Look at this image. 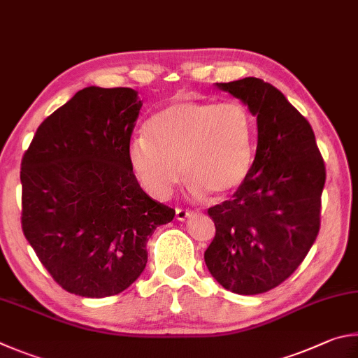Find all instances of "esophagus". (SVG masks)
<instances>
[{"mask_svg":"<svg viewBox=\"0 0 358 358\" xmlns=\"http://www.w3.org/2000/svg\"><path fill=\"white\" fill-rule=\"evenodd\" d=\"M193 214H195V212L190 210V209H182V208H178V209H176V218H178L179 222H184V220H187V218L192 217Z\"/></svg>","mask_w":358,"mask_h":358,"instance_id":"1","label":"esophagus"}]
</instances>
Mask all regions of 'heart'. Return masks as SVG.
Returning <instances> with one entry per match:
<instances>
[{
    "label": "heart",
    "instance_id": "heart-1",
    "mask_svg": "<svg viewBox=\"0 0 358 358\" xmlns=\"http://www.w3.org/2000/svg\"><path fill=\"white\" fill-rule=\"evenodd\" d=\"M256 121L241 102L178 99L146 124V136L129 144V163L143 189L166 198L182 173L201 196H228L247 182L255 162Z\"/></svg>",
    "mask_w": 358,
    "mask_h": 358
}]
</instances>
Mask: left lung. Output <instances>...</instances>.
I'll list each match as a JSON object with an SVG mask.
<instances>
[{
    "mask_svg": "<svg viewBox=\"0 0 358 358\" xmlns=\"http://www.w3.org/2000/svg\"><path fill=\"white\" fill-rule=\"evenodd\" d=\"M256 117L258 146L247 182L208 210L215 237L204 252L224 289L256 296L296 272L321 227L325 165L310 122L264 80L215 83Z\"/></svg>",
    "mask_w": 358,
    "mask_h": 358,
    "instance_id": "left-lung-1",
    "label": "left lung"
}]
</instances>
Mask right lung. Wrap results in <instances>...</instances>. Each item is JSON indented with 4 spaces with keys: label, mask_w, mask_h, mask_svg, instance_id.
<instances>
[{
    "label": "right lung",
    "mask_w": 358,
    "mask_h": 358,
    "mask_svg": "<svg viewBox=\"0 0 358 358\" xmlns=\"http://www.w3.org/2000/svg\"><path fill=\"white\" fill-rule=\"evenodd\" d=\"M141 106L130 87H85L39 125L23 155V234L56 283L75 296L127 289L146 267L149 237L174 218L130 168Z\"/></svg>",
    "instance_id": "right-lung-1"
}]
</instances>
